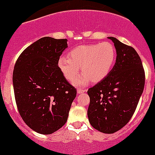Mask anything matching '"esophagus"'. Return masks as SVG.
<instances>
[{
	"label": "esophagus",
	"mask_w": 155,
	"mask_h": 155,
	"mask_svg": "<svg viewBox=\"0 0 155 155\" xmlns=\"http://www.w3.org/2000/svg\"><path fill=\"white\" fill-rule=\"evenodd\" d=\"M85 91H86V90L84 89V88H78L77 89V93L78 94H81V93H84Z\"/></svg>",
	"instance_id": "1"
}]
</instances>
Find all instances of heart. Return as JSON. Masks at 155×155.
Listing matches in <instances>:
<instances>
[{
    "label": "heart",
    "mask_w": 155,
    "mask_h": 155,
    "mask_svg": "<svg viewBox=\"0 0 155 155\" xmlns=\"http://www.w3.org/2000/svg\"><path fill=\"white\" fill-rule=\"evenodd\" d=\"M117 51L114 45L108 41L100 44L81 45L68 53L67 57H61L58 65L67 80L73 82L79 72L83 73L74 81L78 86L89 82H97L104 79L114 67Z\"/></svg>",
    "instance_id": "b5f03b06"
}]
</instances>
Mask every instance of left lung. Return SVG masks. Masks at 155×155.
I'll list each match as a JSON object with an SVG mask.
<instances>
[{
    "label": "left lung",
    "instance_id": "obj_1",
    "mask_svg": "<svg viewBox=\"0 0 155 155\" xmlns=\"http://www.w3.org/2000/svg\"><path fill=\"white\" fill-rule=\"evenodd\" d=\"M117 59L109 74L91 88L88 117L95 130L114 133L130 120L145 86V70L136 51L116 38Z\"/></svg>",
    "mask_w": 155,
    "mask_h": 155
}]
</instances>
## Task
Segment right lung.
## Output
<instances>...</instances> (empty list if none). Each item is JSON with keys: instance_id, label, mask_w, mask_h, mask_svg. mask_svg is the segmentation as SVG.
<instances>
[{"instance_id": "obj_1", "label": "right lung", "mask_w": 155, "mask_h": 155, "mask_svg": "<svg viewBox=\"0 0 155 155\" xmlns=\"http://www.w3.org/2000/svg\"><path fill=\"white\" fill-rule=\"evenodd\" d=\"M67 39L44 37L25 49L13 73L15 100L21 117L38 133L51 134L66 124L76 89L58 67Z\"/></svg>"}]
</instances>
